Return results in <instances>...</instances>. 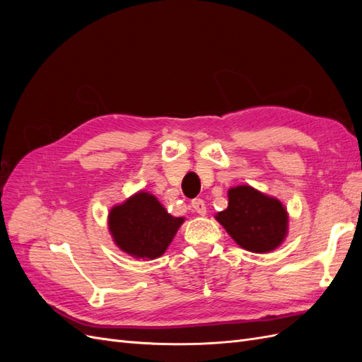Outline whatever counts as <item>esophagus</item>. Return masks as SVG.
<instances>
[{"instance_id":"34e87169","label":"esophagus","mask_w":362,"mask_h":362,"mask_svg":"<svg viewBox=\"0 0 362 362\" xmlns=\"http://www.w3.org/2000/svg\"><path fill=\"white\" fill-rule=\"evenodd\" d=\"M192 206H193V211L198 213L199 216L206 214V206H205V202L202 199H193Z\"/></svg>"}]
</instances>
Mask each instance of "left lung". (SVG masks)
<instances>
[{"mask_svg": "<svg viewBox=\"0 0 362 362\" xmlns=\"http://www.w3.org/2000/svg\"><path fill=\"white\" fill-rule=\"evenodd\" d=\"M214 217L240 247L255 254L275 250L288 234L286 205L247 184L229 189L226 210Z\"/></svg>", "mask_w": 362, "mask_h": 362, "instance_id": "1", "label": "left lung"}]
</instances>
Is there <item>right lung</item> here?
I'll return each mask as SVG.
<instances>
[{"label":"right lung","mask_w":362,"mask_h":362,"mask_svg":"<svg viewBox=\"0 0 362 362\" xmlns=\"http://www.w3.org/2000/svg\"><path fill=\"white\" fill-rule=\"evenodd\" d=\"M184 221L169 214L154 194L140 190L112 208L108 233L120 250L148 261L166 252Z\"/></svg>","instance_id":"obj_1"}]
</instances>
